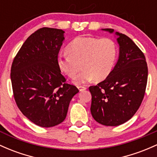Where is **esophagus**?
I'll return each mask as SVG.
<instances>
[{
    "mask_svg": "<svg viewBox=\"0 0 157 157\" xmlns=\"http://www.w3.org/2000/svg\"><path fill=\"white\" fill-rule=\"evenodd\" d=\"M78 89H79V90L80 91V92H82V91H84V90H86V87L83 86H78Z\"/></svg>",
    "mask_w": 157,
    "mask_h": 157,
    "instance_id": "34e87169",
    "label": "esophagus"
}]
</instances>
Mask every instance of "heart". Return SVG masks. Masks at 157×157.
<instances>
[{
    "label": "heart",
    "instance_id": "obj_1",
    "mask_svg": "<svg viewBox=\"0 0 157 157\" xmlns=\"http://www.w3.org/2000/svg\"><path fill=\"white\" fill-rule=\"evenodd\" d=\"M67 51L68 53L58 56L57 65L71 78L78 73L81 66L83 68L74 80L76 84L85 83L94 78L96 80L106 78L118 55L117 44L109 38L77 37L68 44Z\"/></svg>",
    "mask_w": 157,
    "mask_h": 157
}]
</instances>
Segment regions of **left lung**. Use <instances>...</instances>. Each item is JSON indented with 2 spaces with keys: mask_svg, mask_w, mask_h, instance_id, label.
<instances>
[{
  "mask_svg": "<svg viewBox=\"0 0 157 157\" xmlns=\"http://www.w3.org/2000/svg\"><path fill=\"white\" fill-rule=\"evenodd\" d=\"M113 33V29H103ZM119 57L104 81L89 87L91 113L105 126H118L135 115L142 102L147 81L145 56L131 39L116 32Z\"/></svg>",
  "mask_w": 157,
  "mask_h": 157,
  "instance_id": "8db88e82",
  "label": "left lung"
}]
</instances>
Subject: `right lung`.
<instances>
[{
  "instance_id": "add662e5",
  "label": "right lung",
  "mask_w": 157,
  "mask_h": 157,
  "mask_svg": "<svg viewBox=\"0 0 157 157\" xmlns=\"http://www.w3.org/2000/svg\"><path fill=\"white\" fill-rule=\"evenodd\" d=\"M64 31L42 27L27 39L13 59L12 86L15 103L35 124L51 127L65 120L78 89L67 83L57 65Z\"/></svg>"
}]
</instances>
